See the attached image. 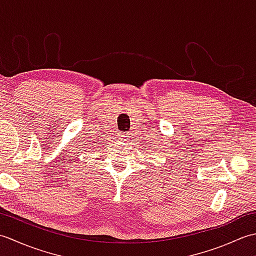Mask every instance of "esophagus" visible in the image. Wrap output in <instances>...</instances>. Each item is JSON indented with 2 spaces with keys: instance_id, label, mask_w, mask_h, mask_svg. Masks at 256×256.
<instances>
[{
  "instance_id": "34e87169",
  "label": "esophagus",
  "mask_w": 256,
  "mask_h": 256,
  "mask_svg": "<svg viewBox=\"0 0 256 256\" xmlns=\"http://www.w3.org/2000/svg\"><path fill=\"white\" fill-rule=\"evenodd\" d=\"M120 140H123V142H128V140H130V134L122 133L121 135H120Z\"/></svg>"
}]
</instances>
